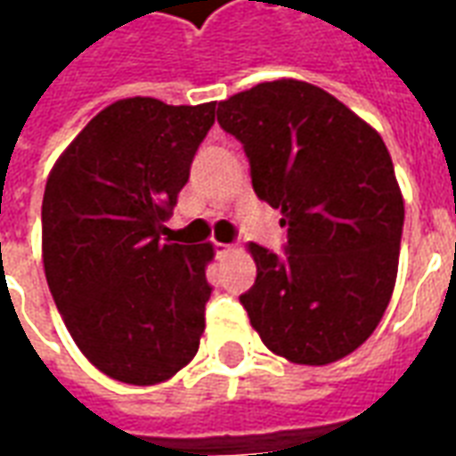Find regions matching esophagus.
<instances>
[{"instance_id": "esophagus-1", "label": "esophagus", "mask_w": 456, "mask_h": 456, "mask_svg": "<svg viewBox=\"0 0 456 456\" xmlns=\"http://www.w3.org/2000/svg\"><path fill=\"white\" fill-rule=\"evenodd\" d=\"M215 251H217V256H227V254H232L234 251V247L232 244H215Z\"/></svg>"}]
</instances>
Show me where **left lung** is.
<instances>
[{
	"instance_id": "left-lung-1",
	"label": "left lung",
	"mask_w": 456,
	"mask_h": 456,
	"mask_svg": "<svg viewBox=\"0 0 456 456\" xmlns=\"http://www.w3.org/2000/svg\"><path fill=\"white\" fill-rule=\"evenodd\" d=\"M217 121L241 141L258 200L288 227L283 256L248 244L256 283L239 303L251 327L293 363L352 354L388 307L405 217L379 131L303 80L234 94L219 102Z\"/></svg>"
}]
</instances>
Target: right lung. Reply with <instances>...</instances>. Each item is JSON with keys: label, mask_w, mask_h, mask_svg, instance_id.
Instances as JSON below:
<instances>
[{"label": "right lung", "mask_w": 456, "mask_h": 456, "mask_svg": "<svg viewBox=\"0 0 456 456\" xmlns=\"http://www.w3.org/2000/svg\"><path fill=\"white\" fill-rule=\"evenodd\" d=\"M215 124V102L129 97L110 104L55 160L41 208L55 307L110 379L153 386L198 354L212 244H166V219Z\"/></svg>", "instance_id": "add662e5"}]
</instances>
